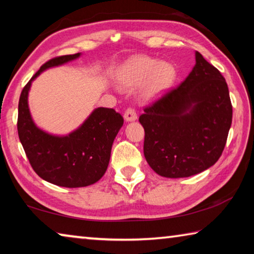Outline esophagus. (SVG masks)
Instances as JSON below:
<instances>
[{
  "label": "esophagus",
  "mask_w": 254,
  "mask_h": 254,
  "mask_svg": "<svg viewBox=\"0 0 254 254\" xmlns=\"http://www.w3.org/2000/svg\"><path fill=\"white\" fill-rule=\"evenodd\" d=\"M124 120L127 122H132V121L136 120V113L133 108H127L126 113H124Z\"/></svg>",
  "instance_id": "1"
}]
</instances>
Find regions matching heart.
<instances>
[{
  "mask_svg": "<svg viewBox=\"0 0 254 254\" xmlns=\"http://www.w3.org/2000/svg\"><path fill=\"white\" fill-rule=\"evenodd\" d=\"M176 75L178 72L172 63L136 56L121 67L119 81L127 89H135L147 82L141 91V97L150 102L171 89L176 81Z\"/></svg>",
  "mask_w": 254,
  "mask_h": 254,
  "instance_id": "heart-1",
  "label": "heart"
}]
</instances>
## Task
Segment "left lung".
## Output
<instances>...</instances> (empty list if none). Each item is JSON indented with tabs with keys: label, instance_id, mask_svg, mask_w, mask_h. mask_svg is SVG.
Wrapping results in <instances>:
<instances>
[{
	"label": "left lung",
	"instance_id": "left-lung-1",
	"mask_svg": "<svg viewBox=\"0 0 254 254\" xmlns=\"http://www.w3.org/2000/svg\"><path fill=\"white\" fill-rule=\"evenodd\" d=\"M232 116L226 80L195 52V65L187 79L139 118L149 166L170 179L208 170L224 150Z\"/></svg>",
	"mask_w": 254,
	"mask_h": 254
}]
</instances>
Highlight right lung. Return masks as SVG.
I'll return each mask as SVG.
<instances>
[{"mask_svg": "<svg viewBox=\"0 0 254 254\" xmlns=\"http://www.w3.org/2000/svg\"><path fill=\"white\" fill-rule=\"evenodd\" d=\"M81 53L59 56L43 64L21 91L18 107V134L29 163L39 178L63 188H82L97 182L107 170L113 142L123 118L113 108L98 107L76 130L55 135L36 126L28 95L31 82L50 67L63 65Z\"/></svg>", "mask_w": 254, "mask_h": 254, "instance_id": "add662e5", "label": "right lung"}]
</instances>
